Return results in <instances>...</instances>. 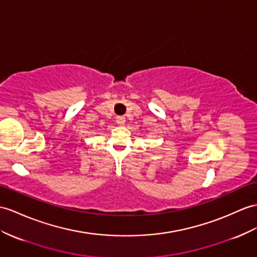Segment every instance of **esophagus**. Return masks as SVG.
Returning <instances> with one entry per match:
<instances>
[{
    "instance_id": "esophagus-1",
    "label": "esophagus",
    "mask_w": 257,
    "mask_h": 257,
    "mask_svg": "<svg viewBox=\"0 0 257 257\" xmlns=\"http://www.w3.org/2000/svg\"><path fill=\"white\" fill-rule=\"evenodd\" d=\"M115 122H116L118 125H124V124H125V117H124V116H116Z\"/></svg>"
}]
</instances>
